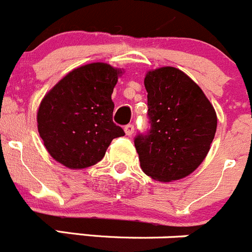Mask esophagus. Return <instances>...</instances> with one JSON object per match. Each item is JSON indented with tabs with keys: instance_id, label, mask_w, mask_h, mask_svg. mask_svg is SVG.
I'll return each mask as SVG.
<instances>
[{
	"instance_id": "1",
	"label": "esophagus",
	"mask_w": 252,
	"mask_h": 252,
	"mask_svg": "<svg viewBox=\"0 0 252 252\" xmlns=\"http://www.w3.org/2000/svg\"><path fill=\"white\" fill-rule=\"evenodd\" d=\"M134 130H135V128H134L133 124H128V126H124V131H126V135H131L134 133Z\"/></svg>"
}]
</instances>
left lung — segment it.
I'll use <instances>...</instances> for the list:
<instances>
[{"label": "left lung", "instance_id": "1", "mask_svg": "<svg viewBox=\"0 0 252 252\" xmlns=\"http://www.w3.org/2000/svg\"><path fill=\"white\" fill-rule=\"evenodd\" d=\"M148 131L134 138L141 170L161 182L180 180L206 158L217 130V114L198 85L166 66L149 71Z\"/></svg>", "mask_w": 252, "mask_h": 252}]
</instances>
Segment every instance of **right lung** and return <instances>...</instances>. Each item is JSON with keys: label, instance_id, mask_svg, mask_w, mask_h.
I'll list each match as a JSON object with an SVG mask.
<instances>
[{"label": "right lung", "instance_id": "obj_1", "mask_svg": "<svg viewBox=\"0 0 252 252\" xmlns=\"http://www.w3.org/2000/svg\"><path fill=\"white\" fill-rule=\"evenodd\" d=\"M121 71L103 63L77 67L58 82L39 107L38 131L51 156L69 168L103 158L124 130L113 122V89Z\"/></svg>", "mask_w": 252, "mask_h": 252}]
</instances>
